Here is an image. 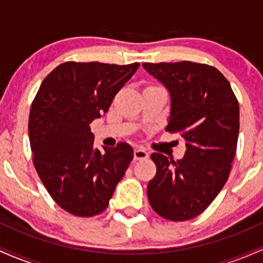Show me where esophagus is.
Returning a JSON list of instances; mask_svg holds the SVG:
<instances>
[{"label":"esophagus","mask_w":263,"mask_h":263,"mask_svg":"<svg viewBox=\"0 0 263 263\" xmlns=\"http://www.w3.org/2000/svg\"><path fill=\"white\" fill-rule=\"evenodd\" d=\"M134 158H135V161H140V159L148 158V152H147L144 148H136L134 152Z\"/></svg>","instance_id":"1"}]
</instances>
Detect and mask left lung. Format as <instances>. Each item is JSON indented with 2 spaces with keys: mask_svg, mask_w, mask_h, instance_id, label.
<instances>
[{
  "mask_svg": "<svg viewBox=\"0 0 263 263\" xmlns=\"http://www.w3.org/2000/svg\"><path fill=\"white\" fill-rule=\"evenodd\" d=\"M171 92L165 131L179 134L186 151L182 159L152 153L157 173L147 194L152 209L171 221L201 214L230 176L236 153L240 111L230 83L216 68L194 62L143 63Z\"/></svg>",
  "mask_w": 263,
  "mask_h": 263,
  "instance_id": "obj_1",
  "label": "left lung"
}]
</instances>
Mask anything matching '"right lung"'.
<instances>
[{
    "label": "right lung",
    "mask_w": 263,
    "mask_h": 263,
    "mask_svg": "<svg viewBox=\"0 0 263 263\" xmlns=\"http://www.w3.org/2000/svg\"><path fill=\"white\" fill-rule=\"evenodd\" d=\"M138 66L65 62L45 77L32 102L33 164L53 200L71 215L89 218L106 209L134 158L126 142L93 148L90 123L107 112Z\"/></svg>",
    "instance_id": "obj_1"
}]
</instances>
